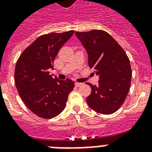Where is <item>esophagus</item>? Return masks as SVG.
Wrapping results in <instances>:
<instances>
[{
  "label": "esophagus",
  "mask_w": 152,
  "mask_h": 152,
  "mask_svg": "<svg viewBox=\"0 0 152 152\" xmlns=\"http://www.w3.org/2000/svg\"><path fill=\"white\" fill-rule=\"evenodd\" d=\"M81 85H82V83H77V82L75 83V86H76V87H80Z\"/></svg>",
  "instance_id": "obj_1"
}]
</instances>
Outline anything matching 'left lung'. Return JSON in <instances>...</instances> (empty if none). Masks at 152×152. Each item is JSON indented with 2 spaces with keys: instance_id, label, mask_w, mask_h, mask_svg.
I'll return each instance as SVG.
<instances>
[{
  "instance_id": "1",
  "label": "left lung",
  "mask_w": 152,
  "mask_h": 152,
  "mask_svg": "<svg viewBox=\"0 0 152 152\" xmlns=\"http://www.w3.org/2000/svg\"><path fill=\"white\" fill-rule=\"evenodd\" d=\"M88 55V64L99 77V85L86 83L91 88L87 98L91 108L102 114H111L125 102L131 84L132 70L122 47L100 30L75 32Z\"/></svg>"
}]
</instances>
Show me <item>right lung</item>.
<instances>
[{
  "label": "right lung",
  "mask_w": 152,
  "mask_h": 152,
  "mask_svg": "<svg viewBox=\"0 0 152 152\" xmlns=\"http://www.w3.org/2000/svg\"><path fill=\"white\" fill-rule=\"evenodd\" d=\"M73 31L39 37L20 55L15 69V82L23 102L40 118L50 119L64 110L74 82L53 79L49 69Z\"/></svg>",
  "instance_id": "add662e5"
}]
</instances>
